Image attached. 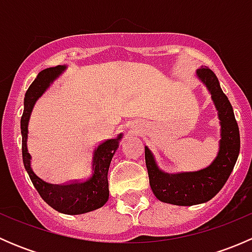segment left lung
<instances>
[{
    "mask_svg": "<svg viewBox=\"0 0 252 252\" xmlns=\"http://www.w3.org/2000/svg\"><path fill=\"white\" fill-rule=\"evenodd\" d=\"M195 77L206 86L220 119V141L215 159L205 168L192 172L168 173L159 168L155 155L145 146V161L150 187L162 202L192 206L207 202L218 194L229 178L240 151V134L229 100L222 91L218 78L208 68H200Z\"/></svg>",
    "mask_w": 252,
    "mask_h": 252,
    "instance_id": "8db88e82",
    "label": "left lung"
}]
</instances>
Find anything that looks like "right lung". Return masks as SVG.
I'll return each mask as SVG.
<instances>
[{
    "instance_id": "right-lung-1",
    "label": "right lung",
    "mask_w": 252,
    "mask_h": 252,
    "mask_svg": "<svg viewBox=\"0 0 252 252\" xmlns=\"http://www.w3.org/2000/svg\"><path fill=\"white\" fill-rule=\"evenodd\" d=\"M67 65H56L41 70L36 79L28 89L24 97V111L20 119L22 131V152L23 163L25 171L29 174L30 180L35 189L45 202L53 210L64 215H83L102 207L108 201V168L113 155L119 147V141L123 138V133H119L116 138L107 139L98 144L91 155L90 171L81 179H75L68 183H50L40 178L32 167V155L28 150V134H29V121L32 112L37 100L48 90L51 85L57 80L67 69Z\"/></svg>"
}]
</instances>
